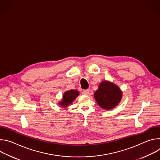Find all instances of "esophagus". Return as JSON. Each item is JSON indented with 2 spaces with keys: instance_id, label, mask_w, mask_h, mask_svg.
I'll list each match as a JSON object with an SVG mask.
<instances>
[{
  "instance_id": "esophagus-1",
  "label": "esophagus",
  "mask_w": 160,
  "mask_h": 160,
  "mask_svg": "<svg viewBox=\"0 0 160 160\" xmlns=\"http://www.w3.org/2000/svg\"><path fill=\"white\" fill-rule=\"evenodd\" d=\"M89 90L88 89H86V90H83V94L85 95H88L89 94Z\"/></svg>"
}]
</instances>
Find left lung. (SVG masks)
I'll return each mask as SVG.
<instances>
[{
    "mask_svg": "<svg viewBox=\"0 0 160 160\" xmlns=\"http://www.w3.org/2000/svg\"><path fill=\"white\" fill-rule=\"evenodd\" d=\"M122 93L120 88L109 82L104 81L100 83L99 88L94 93L98 104L104 109L115 108L121 101Z\"/></svg>",
    "mask_w": 160,
    "mask_h": 160,
    "instance_id": "left-lung-1",
    "label": "left lung"
}]
</instances>
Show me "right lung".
<instances>
[{
    "label": "right lung",
    "instance_id": "right-lung-1",
    "mask_svg": "<svg viewBox=\"0 0 160 160\" xmlns=\"http://www.w3.org/2000/svg\"><path fill=\"white\" fill-rule=\"evenodd\" d=\"M78 93V91L75 90L67 91L62 96V100L60 102V104L62 106L66 107L68 104H71L76 99V98L79 95Z\"/></svg>",
    "mask_w": 160,
    "mask_h": 160
}]
</instances>
